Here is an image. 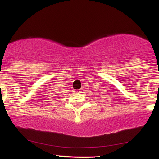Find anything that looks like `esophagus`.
<instances>
[{"label": "esophagus", "mask_w": 159, "mask_h": 159, "mask_svg": "<svg viewBox=\"0 0 159 159\" xmlns=\"http://www.w3.org/2000/svg\"><path fill=\"white\" fill-rule=\"evenodd\" d=\"M77 92H78V93H80V92H81V90H79V91H77Z\"/></svg>", "instance_id": "obj_1"}]
</instances>
